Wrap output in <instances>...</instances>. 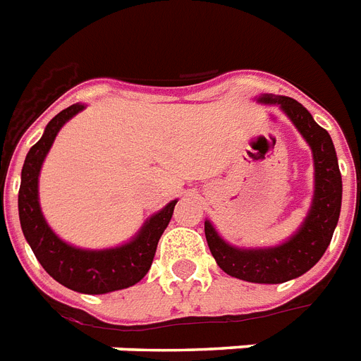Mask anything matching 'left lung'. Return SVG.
<instances>
[{
	"label": "left lung",
	"instance_id": "left-lung-1",
	"mask_svg": "<svg viewBox=\"0 0 361 361\" xmlns=\"http://www.w3.org/2000/svg\"><path fill=\"white\" fill-rule=\"evenodd\" d=\"M258 103L279 104L313 152L314 195L311 209L296 234L275 247H234L217 234L209 221L204 223V232L215 262L225 274L249 283L277 285L296 279L322 258L341 214L343 181L331 136L313 120L305 106L283 95H262Z\"/></svg>",
	"mask_w": 361,
	"mask_h": 361
}]
</instances>
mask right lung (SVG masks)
<instances>
[{
  "label": "right lung",
  "instance_id": "obj_1",
  "mask_svg": "<svg viewBox=\"0 0 361 361\" xmlns=\"http://www.w3.org/2000/svg\"><path fill=\"white\" fill-rule=\"evenodd\" d=\"M84 110V104H71L48 121L41 140L31 147L22 166L18 191V215L22 232L31 251L50 277L71 290L82 294H106L136 285L152 268L159 238L169 226L178 200L166 204L161 212L144 223L129 243L112 249L90 251L59 240L48 226L39 204V172L56 135L67 121Z\"/></svg>",
  "mask_w": 361,
  "mask_h": 361
}]
</instances>
